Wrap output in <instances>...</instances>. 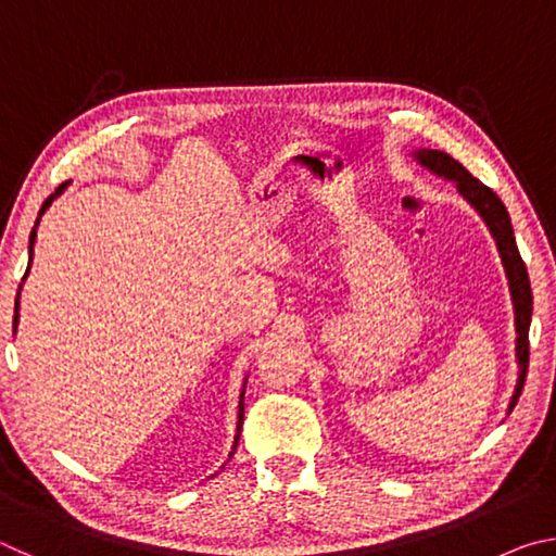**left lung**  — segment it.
I'll use <instances>...</instances> for the list:
<instances>
[{
  "label": "left lung",
  "instance_id": "obj_1",
  "mask_svg": "<svg viewBox=\"0 0 556 556\" xmlns=\"http://www.w3.org/2000/svg\"><path fill=\"white\" fill-rule=\"evenodd\" d=\"M412 159L434 176H441L444 181L456 184V191L464 195V201L470 205V208L481 215L485 228L493 235L497 252H501L507 287H510L513 312H515V333H517V338H515L517 380H515L513 397H510V402H507V414H510L517 404V397H520L522 384H525L527 361H530V343H527V333H530V321H532L530 277H527V267L520 257V250H517L510 215H507L503 201L497 199L491 188L483 186L478 178L470 176L454 156H448L446 152H439V149H414Z\"/></svg>",
  "mask_w": 556,
  "mask_h": 556
}]
</instances>
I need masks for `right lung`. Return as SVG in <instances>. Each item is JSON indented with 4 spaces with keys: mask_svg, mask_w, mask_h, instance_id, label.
Masks as SVG:
<instances>
[{
    "mask_svg": "<svg viewBox=\"0 0 556 556\" xmlns=\"http://www.w3.org/2000/svg\"><path fill=\"white\" fill-rule=\"evenodd\" d=\"M68 184L71 181H65V184H61L59 188H55V193H51L49 199L43 201V205H41V211H39V218H36V223H34V230H31V235H29V255H34V242H36V228H39V223H41V215L51 208V203L59 199V195L65 191V188H68ZM29 267H31V257H29ZM26 275H29V269H26ZM24 275V277H26ZM18 294H22V287H18ZM18 294H16V301H14V331H16V324H18ZM244 384H248V378H244V382H242V392H240V402H238V429H235V441H232V451H230V456H228V460L232 458V454H235V448H238V441H240V431H242V419H244Z\"/></svg>",
    "mask_w": 556,
    "mask_h": 556,
    "instance_id": "add662e5",
    "label": "right lung"
}]
</instances>
